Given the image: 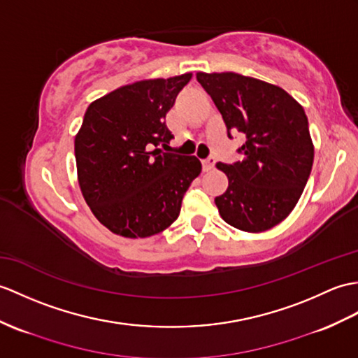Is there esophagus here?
<instances>
[{
	"mask_svg": "<svg viewBox=\"0 0 358 358\" xmlns=\"http://www.w3.org/2000/svg\"><path fill=\"white\" fill-rule=\"evenodd\" d=\"M201 166H203V171L204 172H209L213 169L215 166V159H207V160H203L201 162Z\"/></svg>",
	"mask_w": 358,
	"mask_h": 358,
	"instance_id": "1",
	"label": "esophagus"
}]
</instances>
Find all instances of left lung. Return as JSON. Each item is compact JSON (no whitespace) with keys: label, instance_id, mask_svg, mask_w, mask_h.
I'll return each instance as SVG.
<instances>
[{"label":"left lung","instance_id":"obj_1","mask_svg":"<svg viewBox=\"0 0 358 358\" xmlns=\"http://www.w3.org/2000/svg\"><path fill=\"white\" fill-rule=\"evenodd\" d=\"M212 97L227 132H241L244 159L217 163L229 187L215 198L221 218L248 234L284 221L308 181L314 145L303 106L285 90L234 71L196 73Z\"/></svg>","mask_w":358,"mask_h":358}]
</instances>
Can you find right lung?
Wrapping results in <instances>:
<instances>
[{
	"mask_svg": "<svg viewBox=\"0 0 358 358\" xmlns=\"http://www.w3.org/2000/svg\"><path fill=\"white\" fill-rule=\"evenodd\" d=\"M192 73L145 79L91 102L74 138L78 181L94 217L113 234L148 238L178 218L201 172L196 157L163 154L173 137L164 123Z\"/></svg>",
	"mask_w": 358,
	"mask_h": 358,
	"instance_id": "add662e5",
	"label": "right lung"
}]
</instances>
